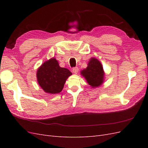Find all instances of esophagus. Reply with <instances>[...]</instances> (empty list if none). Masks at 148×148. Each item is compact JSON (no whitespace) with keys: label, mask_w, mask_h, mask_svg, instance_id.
<instances>
[{"label":"esophagus","mask_w":148,"mask_h":148,"mask_svg":"<svg viewBox=\"0 0 148 148\" xmlns=\"http://www.w3.org/2000/svg\"><path fill=\"white\" fill-rule=\"evenodd\" d=\"M78 70H79V69H78V67H75V68H73V70H72L73 72L75 74H77L78 72Z\"/></svg>","instance_id":"34e87169"}]
</instances>
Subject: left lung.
<instances>
[{"label":"left lung","mask_w":148,"mask_h":148,"mask_svg":"<svg viewBox=\"0 0 148 148\" xmlns=\"http://www.w3.org/2000/svg\"><path fill=\"white\" fill-rule=\"evenodd\" d=\"M80 73L92 88L100 86L104 82L105 73L103 66L96 58L92 57L90 59L88 66Z\"/></svg>","instance_id":"1"}]
</instances>
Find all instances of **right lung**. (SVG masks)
I'll return each mask as SVG.
<instances>
[{
  "label": "right lung",
  "instance_id": "add662e5",
  "mask_svg": "<svg viewBox=\"0 0 148 148\" xmlns=\"http://www.w3.org/2000/svg\"><path fill=\"white\" fill-rule=\"evenodd\" d=\"M71 75L69 69L59 66L56 59L51 58L39 67L36 77L39 86L44 92L53 95L62 91L66 80Z\"/></svg>",
  "mask_w": 148,
  "mask_h": 148
}]
</instances>
